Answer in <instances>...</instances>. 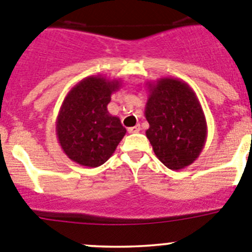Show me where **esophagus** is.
Segmentation results:
<instances>
[{
    "label": "esophagus",
    "mask_w": 252,
    "mask_h": 252,
    "mask_svg": "<svg viewBox=\"0 0 252 252\" xmlns=\"http://www.w3.org/2000/svg\"><path fill=\"white\" fill-rule=\"evenodd\" d=\"M140 130H141L140 125H136V126H133V127L128 128V132H130V133H136V132H138V131H140Z\"/></svg>",
    "instance_id": "obj_1"
}]
</instances>
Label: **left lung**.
<instances>
[{"mask_svg":"<svg viewBox=\"0 0 252 252\" xmlns=\"http://www.w3.org/2000/svg\"><path fill=\"white\" fill-rule=\"evenodd\" d=\"M146 136L158 159L169 169L186 168L199 157L207 141V120L193 89L183 80L162 78L147 83Z\"/></svg>","mask_w":252,"mask_h":252,"instance_id":"1","label":"left lung"}]
</instances>
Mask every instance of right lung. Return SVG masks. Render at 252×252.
Listing matches in <instances>:
<instances>
[{
    "mask_svg": "<svg viewBox=\"0 0 252 252\" xmlns=\"http://www.w3.org/2000/svg\"><path fill=\"white\" fill-rule=\"evenodd\" d=\"M120 80L92 75L79 81L66 94L56 122L63 152L84 167L104 164L124 138L126 128L107 111Z\"/></svg>",
    "mask_w": 252,
    "mask_h": 252,
    "instance_id": "right-lung-1",
    "label": "right lung"
}]
</instances>
